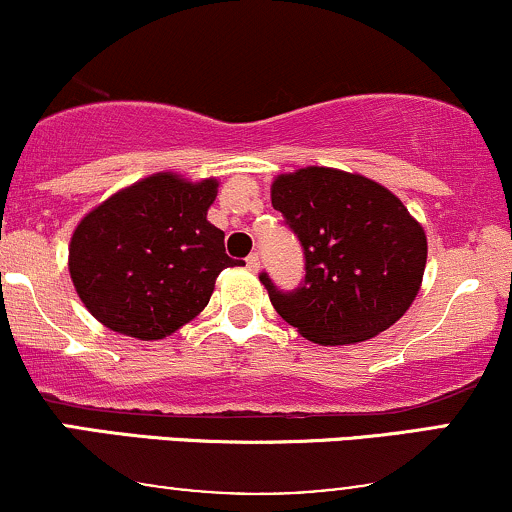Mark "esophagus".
<instances>
[{
  "label": "esophagus",
  "instance_id": "obj_1",
  "mask_svg": "<svg viewBox=\"0 0 512 512\" xmlns=\"http://www.w3.org/2000/svg\"><path fill=\"white\" fill-rule=\"evenodd\" d=\"M245 264H248L250 272H260V255H255V252H252L248 260H245Z\"/></svg>",
  "mask_w": 512,
  "mask_h": 512
}]
</instances>
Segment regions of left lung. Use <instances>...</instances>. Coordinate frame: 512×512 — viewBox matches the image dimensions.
<instances>
[{"label":"left lung","mask_w":512,"mask_h":512,"mask_svg":"<svg viewBox=\"0 0 512 512\" xmlns=\"http://www.w3.org/2000/svg\"><path fill=\"white\" fill-rule=\"evenodd\" d=\"M272 204L305 252L301 289L260 276L274 310L310 342L356 344L385 332L421 289L424 226L380 182L308 166L276 175Z\"/></svg>","instance_id":"left-lung-1"}]
</instances>
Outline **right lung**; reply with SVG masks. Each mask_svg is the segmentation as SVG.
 Returning a JSON list of instances; mask_svg holds the SVG:
<instances>
[{
  "label": "right lung",
  "instance_id": "1",
  "mask_svg": "<svg viewBox=\"0 0 512 512\" xmlns=\"http://www.w3.org/2000/svg\"><path fill=\"white\" fill-rule=\"evenodd\" d=\"M219 180L154 173L122 187L76 223L69 276L81 303L117 334L154 342L207 308L231 260L207 221Z\"/></svg>",
  "mask_w": 512,
  "mask_h": 512
}]
</instances>
